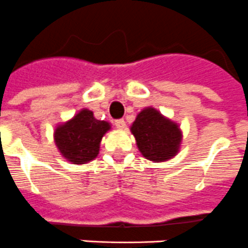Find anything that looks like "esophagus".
Instances as JSON below:
<instances>
[{"label":"esophagus","instance_id":"34e87169","mask_svg":"<svg viewBox=\"0 0 248 248\" xmlns=\"http://www.w3.org/2000/svg\"><path fill=\"white\" fill-rule=\"evenodd\" d=\"M114 124H115L117 129H119V130H123V129L125 128V122H124V119L115 120V122H114Z\"/></svg>","mask_w":248,"mask_h":248}]
</instances>
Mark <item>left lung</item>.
Segmentation results:
<instances>
[{"label":"left lung","instance_id":"1","mask_svg":"<svg viewBox=\"0 0 248 248\" xmlns=\"http://www.w3.org/2000/svg\"><path fill=\"white\" fill-rule=\"evenodd\" d=\"M137 146L145 159L163 163L176 156L183 141V131L176 122L164 117L153 107L138 113L130 126Z\"/></svg>","mask_w":248,"mask_h":248}]
</instances>
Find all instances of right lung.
Instances as JSON below:
<instances>
[{"label":"right lung","instance_id":"right-lung-1","mask_svg":"<svg viewBox=\"0 0 248 248\" xmlns=\"http://www.w3.org/2000/svg\"><path fill=\"white\" fill-rule=\"evenodd\" d=\"M110 129L109 122L95 119L89 109H80L73 118L56 126L54 144L69 163L82 165L98 156L100 141Z\"/></svg>","mask_w":248,"mask_h":248}]
</instances>
